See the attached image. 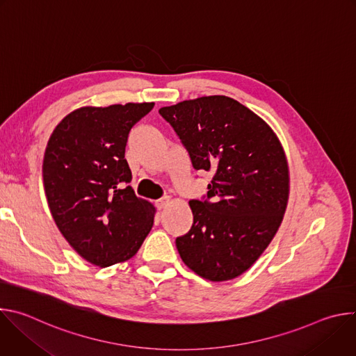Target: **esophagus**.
Wrapping results in <instances>:
<instances>
[{"mask_svg": "<svg viewBox=\"0 0 356 356\" xmlns=\"http://www.w3.org/2000/svg\"><path fill=\"white\" fill-rule=\"evenodd\" d=\"M169 201H170L169 197H162V198L156 200V207H158L159 210H162V209H165V207L169 204Z\"/></svg>", "mask_w": 356, "mask_h": 356, "instance_id": "esophagus-1", "label": "esophagus"}]
</instances>
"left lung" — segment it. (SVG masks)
Masks as SVG:
<instances>
[{"mask_svg": "<svg viewBox=\"0 0 356 356\" xmlns=\"http://www.w3.org/2000/svg\"><path fill=\"white\" fill-rule=\"evenodd\" d=\"M194 170L213 173L190 200L193 225L176 238L183 262L213 282L246 272L273 239L286 210L289 169L268 124L236 99L210 95L159 110Z\"/></svg>", "mask_w": 356, "mask_h": 356, "instance_id": "1", "label": "left lung"}]
</instances>
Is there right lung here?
I'll use <instances>...</instances> for the list:
<instances>
[{"instance_id": "obj_1", "label": "right lung", "mask_w": 356, "mask_h": 356, "mask_svg": "<svg viewBox=\"0 0 356 356\" xmlns=\"http://www.w3.org/2000/svg\"><path fill=\"white\" fill-rule=\"evenodd\" d=\"M155 103L73 111L55 128L43 158L47 204L67 242L88 262L132 258L154 225L155 209L135 195L125 146Z\"/></svg>"}]
</instances>
